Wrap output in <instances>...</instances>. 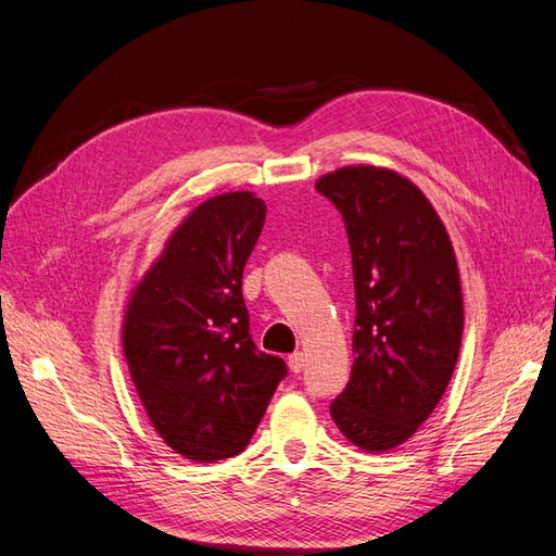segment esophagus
<instances>
[{
	"label": "esophagus",
	"mask_w": 556,
	"mask_h": 556,
	"mask_svg": "<svg viewBox=\"0 0 556 556\" xmlns=\"http://www.w3.org/2000/svg\"><path fill=\"white\" fill-rule=\"evenodd\" d=\"M304 366H306V359H304V352H294V355H290V371L292 374H301L304 371Z\"/></svg>",
	"instance_id": "1"
}]
</instances>
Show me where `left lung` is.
<instances>
[{"mask_svg": "<svg viewBox=\"0 0 556 556\" xmlns=\"http://www.w3.org/2000/svg\"><path fill=\"white\" fill-rule=\"evenodd\" d=\"M345 223L355 278V364L331 417L366 452L406 443L457 366L464 301L439 213L408 178L343 166L315 182Z\"/></svg>", "mask_w": 556, "mask_h": 556, "instance_id": "left-lung-1", "label": "left lung"}]
</instances>
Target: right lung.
<instances>
[{
  "label": "right lung",
  "instance_id": "add662e5",
  "mask_svg": "<svg viewBox=\"0 0 556 556\" xmlns=\"http://www.w3.org/2000/svg\"><path fill=\"white\" fill-rule=\"evenodd\" d=\"M264 217L252 192L199 204L127 304L129 376L150 422L185 459L211 464L243 452L288 376L280 357L255 348L241 292Z\"/></svg>",
  "mask_w": 556,
  "mask_h": 556
}]
</instances>
